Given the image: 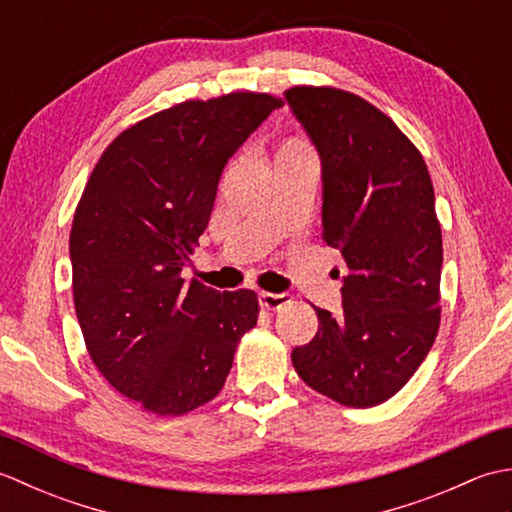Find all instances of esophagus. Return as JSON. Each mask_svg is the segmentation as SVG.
<instances>
[{
	"label": "esophagus",
	"mask_w": 512,
	"mask_h": 512,
	"mask_svg": "<svg viewBox=\"0 0 512 512\" xmlns=\"http://www.w3.org/2000/svg\"><path fill=\"white\" fill-rule=\"evenodd\" d=\"M259 303H262L266 310H279L281 306L290 303V297L286 292H281V295H277V292H259Z\"/></svg>",
	"instance_id": "34e87169"
}]
</instances>
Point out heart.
<instances>
[{"label": "heart", "mask_w": 512, "mask_h": 512, "mask_svg": "<svg viewBox=\"0 0 512 512\" xmlns=\"http://www.w3.org/2000/svg\"><path fill=\"white\" fill-rule=\"evenodd\" d=\"M299 158H312L308 145L303 143V140L288 138L286 143H281L277 149L275 165H281V162H288V160H299Z\"/></svg>", "instance_id": "heart-1"}]
</instances>
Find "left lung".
Returning a JSON list of instances; mask_svg holds the SVG:
<instances>
[{
    "instance_id": "left-lung-1",
    "label": "left lung",
    "mask_w": 512,
    "mask_h": 512,
    "mask_svg": "<svg viewBox=\"0 0 512 512\" xmlns=\"http://www.w3.org/2000/svg\"><path fill=\"white\" fill-rule=\"evenodd\" d=\"M284 96L321 158L323 239L345 264L343 317L314 308L319 332L292 365L319 394L374 407L416 374L440 328L433 184L420 151L361 96L308 85Z\"/></svg>"
}]
</instances>
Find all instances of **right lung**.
<instances>
[{
	"label": "right lung",
	"instance_id": "add662e5",
	"mask_svg": "<svg viewBox=\"0 0 512 512\" xmlns=\"http://www.w3.org/2000/svg\"><path fill=\"white\" fill-rule=\"evenodd\" d=\"M281 107L270 94L184 101L145 118L103 151L76 206L74 308L94 365L158 416L213 400L235 347L255 328L253 290L184 281L228 158Z\"/></svg>",
	"mask_w": 512,
	"mask_h": 512
}]
</instances>
